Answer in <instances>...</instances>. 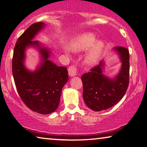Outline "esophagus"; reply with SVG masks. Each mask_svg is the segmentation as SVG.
I'll use <instances>...</instances> for the list:
<instances>
[{
	"label": "esophagus",
	"mask_w": 147,
	"mask_h": 147,
	"mask_svg": "<svg viewBox=\"0 0 147 147\" xmlns=\"http://www.w3.org/2000/svg\"><path fill=\"white\" fill-rule=\"evenodd\" d=\"M69 74L70 76H74L77 74V72H76V69L74 66H71L69 68Z\"/></svg>",
	"instance_id": "obj_1"
}]
</instances>
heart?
<instances>
[{
    "mask_svg": "<svg viewBox=\"0 0 147 147\" xmlns=\"http://www.w3.org/2000/svg\"><path fill=\"white\" fill-rule=\"evenodd\" d=\"M105 47V42L102 40H96V35L92 32H85L78 35L71 45L72 49L76 52L89 49L84 57V62L88 65H94L98 63ZM65 51L69 53V50L65 49Z\"/></svg>",
    "mask_w": 147,
    "mask_h": 147,
    "instance_id": "heart-1",
    "label": "heart"
}]
</instances>
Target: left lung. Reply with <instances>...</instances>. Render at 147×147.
<instances>
[{"mask_svg": "<svg viewBox=\"0 0 147 147\" xmlns=\"http://www.w3.org/2000/svg\"><path fill=\"white\" fill-rule=\"evenodd\" d=\"M119 55L122 65L119 73L113 78L103 74L105 61L91 71L84 73L81 80L83 85V99L88 108L94 111L107 110L119 102L127 91L129 82V52L126 47L113 49Z\"/></svg>", "mask_w": 147, "mask_h": 147, "instance_id": "obj_1", "label": "left lung"}]
</instances>
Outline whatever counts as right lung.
Instances as JSON below:
<instances>
[{"instance_id": "right-lung-1", "label": "right lung", "mask_w": 147, "mask_h": 147, "mask_svg": "<svg viewBox=\"0 0 147 147\" xmlns=\"http://www.w3.org/2000/svg\"><path fill=\"white\" fill-rule=\"evenodd\" d=\"M45 26L42 22L30 25L18 38L12 57V74L18 94L23 102L34 112L48 115L57 110L63 86L69 80L67 67H58L49 59L51 51L38 40H32ZM38 49L41 61L32 71L24 65L26 50Z\"/></svg>"}]
</instances>
